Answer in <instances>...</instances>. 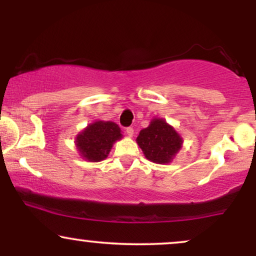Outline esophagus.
Segmentation results:
<instances>
[{"mask_svg":"<svg viewBox=\"0 0 256 256\" xmlns=\"http://www.w3.org/2000/svg\"><path fill=\"white\" fill-rule=\"evenodd\" d=\"M126 134H128V137H132V136H134V130L132 128H126Z\"/></svg>","mask_w":256,"mask_h":256,"instance_id":"1","label":"esophagus"}]
</instances>
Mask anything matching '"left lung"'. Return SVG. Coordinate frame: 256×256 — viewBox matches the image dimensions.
<instances>
[{
    "instance_id": "obj_1",
    "label": "left lung",
    "mask_w": 256,
    "mask_h": 256,
    "mask_svg": "<svg viewBox=\"0 0 256 256\" xmlns=\"http://www.w3.org/2000/svg\"><path fill=\"white\" fill-rule=\"evenodd\" d=\"M136 140L144 156L155 164L171 162L183 144L178 132L160 118H154L148 128L140 130Z\"/></svg>"
}]
</instances>
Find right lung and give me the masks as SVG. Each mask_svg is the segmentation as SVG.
<instances>
[{
  "label": "right lung",
  "mask_w": 256,
  "mask_h": 256,
  "mask_svg": "<svg viewBox=\"0 0 256 256\" xmlns=\"http://www.w3.org/2000/svg\"><path fill=\"white\" fill-rule=\"evenodd\" d=\"M122 137V130L116 122L98 120L88 125L76 137V146L85 160L98 162L108 156L114 142Z\"/></svg>",
  "instance_id": "right-lung-1"
}]
</instances>
